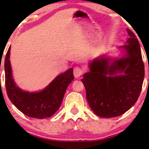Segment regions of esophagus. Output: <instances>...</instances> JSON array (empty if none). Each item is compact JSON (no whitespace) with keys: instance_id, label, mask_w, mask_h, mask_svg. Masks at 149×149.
<instances>
[{"instance_id":"esophagus-1","label":"esophagus","mask_w":149,"mask_h":149,"mask_svg":"<svg viewBox=\"0 0 149 149\" xmlns=\"http://www.w3.org/2000/svg\"><path fill=\"white\" fill-rule=\"evenodd\" d=\"M82 73H83V70L80 67L74 68V69H73V75H74L75 77H79V76H81Z\"/></svg>"}]
</instances>
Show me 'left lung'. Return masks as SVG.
<instances>
[{"label": "left lung", "mask_w": 149, "mask_h": 149, "mask_svg": "<svg viewBox=\"0 0 149 149\" xmlns=\"http://www.w3.org/2000/svg\"><path fill=\"white\" fill-rule=\"evenodd\" d=\"M127 31V44L122 46L125 56L111 65L106 58L95 60L81 79L90 107L102 118L123 115L137 102L142 89L145 73L139 42L133 31ZM123 72V75L115 74Z\"/></svg>", "instance_id": "8db88e82"}]
</instances>
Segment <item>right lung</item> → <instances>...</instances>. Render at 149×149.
Returning a JSON list of instances; mask_svg holds the SVG:
<instances>
[{
	"instance_id": "add662e5",
	"label": "right lung",
	"mask_w": 149,
	"mask_h": 149,
	"mask_svg": "<svg viewBox=\"0 0 149 149\" xmlns=\"http://www.w3.org/2000/svg\"><path fill=\"white\" fill-rule=\"evenodd\" d=\"M10 49V47L6 55L4 68L6 89L10 102L22 113L31 118L43 119L51 117L60 108L67 87L74 79L73 68L57 76L42 91L26 92L18 88L13 82L9 61Z\"/></svg>"
}]
</instances>
